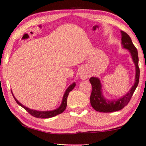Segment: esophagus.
<instances>
[{"label": "esophagus", "instance_id": "1", "mask_svg": "<svg viewBox=\"0 0 146 146\" xmlns=\"http://www.w3.org/2000/svg\"><path fill=\"white\" fill-rule=\"evenodd\" d=\"M78 75L82 80H85V79L89 78L90 76L89 72H88L86 69H84V68H82V69L79 71Z\"/></svg>", "mask_w": 146, "mask_h": 146}]
</instances>
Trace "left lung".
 <instances>
[{"instance_id":"1","label":"left lung","mask_w":146,"mask_h":146,"mask_svg":"<svg viewBox=\"0 0 146 146\" xmlns=\"http://www.w3.org/2000/svg\"><path fill=\"white\" fill-rule=\"evenodd\" d=\"M121 33V44L124 48H126L131 54L135 66V83L131 89L125 95L116 100H108L104 96L102 91V84L100 78L98 77H91L89 81L92 85V92L90 97L91 105L93 109L100 112H112L120 110L125 106H127L130 101L131 97L135 91L139 80V68L138 66L139 58H138L137 50L133 44L131 38L127 33L120 31Z\"/></svg>"}]
</instances>
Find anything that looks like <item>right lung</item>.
Returning a JSON list of instances; mask_svg holds the SVG:
<instances>
[{
	"label": "right lung",
	"instance_id": "add662e5",
	"mask_svg": "<svg viewBox=\"0 0 146 146\" xmlns=\"http://www.w3.org/2000/svg\"><path fill=\"white\" fill-rule=\"evenodd\" d=\"M75 86H76V83H75V82H73L72 84H70L69 87L67 88V89L66 90V91H65L64 96H63L61 105L55 110H49V111H38V110H35L28 108H27L26 106L22 105L20 102H19V101L15 98V96H14L13 94V92H12V94L13 95V98L15 99V102H17V104H18L19 106H21L23 108L26 110L28 111V113H30L32 116H33L34 117H36V118H51V117H53L55 116H57V115L62 113L63 111L66 110V106H67L68 96V95H69V93L75 87Z\"/></svg>",
	"mask_w": 146,
	"mask_h": 146
}]
</instances>
